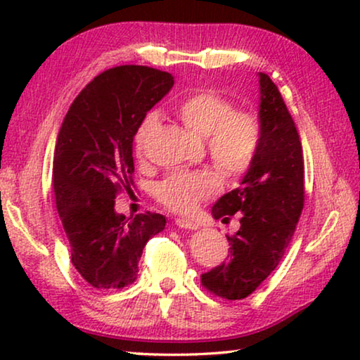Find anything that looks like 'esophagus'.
I'll return each mask as SVG.
<instances>
[{
    "mask_svg": "<svg viewBox=\"0 0 360 360\" xmlns=\"http://www.w3.org/2000/svg\"><path fill=\"white\" fill-rule=\"evenodd\" d=\"M175 224L181 229H196V228H198V224L193 223V221H190V219H185V218H176Z\"/></svg>",
    "mask_w": 360,
    "mask_h": 360,
    "instance_id": "esophagus-1",
    "label": "esophagus"
}]
</instances>
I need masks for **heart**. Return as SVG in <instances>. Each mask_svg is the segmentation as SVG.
Returning <instances> with one entry per match:
<instances>
[{"instance_id": "obj_1", "label": "heart", "mask_w": 360, "mask_h": 360, "mask_svg": "<svg viewBox=\"0 0 360 360\" xmlns=\"http://www.w3.org/2000/svg\"><path fill=\"white\" fill-rule=\"evenodd\" d=\"M175 115L193 134L206 137L211 160L228 176H240L252 167L262 144V121L252 111L236 110L234 101L216 90H198L176 103ZM155 115H147L134 136L136 155L157 129ZM221 190V179L210 169L180 172L155 185L160 205L175 213H191Z\"/></svg>"}]
</instances>
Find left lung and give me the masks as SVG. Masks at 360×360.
Returning a JSON list of instances; mask_svg holds the SVG:
<instances>
[{"label":"left lung","mask_w":360,"mask_h":360,"mask_svg":"<svg viewBox=\"0 0 360 360\" xmlns=\"http://www.w3.org/2000/svg\"><path fill=\"white\" fill-rule=\"evenodd\" d=\"M262 144L254 164L236 188L216 201L213 216L238 214L240 229L229 240L228 260L201 274L214 297L244 300L277 269L292 240L304 205L303 149L297 126L278 88L260 73Z\"/></svg>","instance_id":"8db88e82"}]
</instances>
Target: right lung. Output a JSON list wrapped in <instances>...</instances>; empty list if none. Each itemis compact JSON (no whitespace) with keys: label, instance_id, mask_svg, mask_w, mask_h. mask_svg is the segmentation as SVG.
Masks as SVG:
<instances>
[{"label":"right lung","instance_id":"obj_1","mask_svg":"<svg viewBox=\"0 0 360 360\" xmlns=\"http://www.w3.org/2000/svg\"><path fill=\"white\" fill-rule=\"evenodd\" d=\"M174 86L146 65L108 68L73 100L57 136L52 186L72 264L91 287L120 290L139 272L142 249L165 228L159 213L126 216L115 200L134 186L132 141L147 111Z\"/></svg>","mask_w":360,"mask_h":360}]
</instances>
